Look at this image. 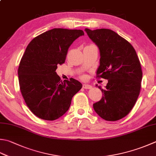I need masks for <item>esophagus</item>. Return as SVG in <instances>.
I'll return each mask as SVG.
<instances>
[{"label":"esophagus","mask_w":156,"mask_h":156,"mask_svg":"<svg viewBox=\"0 0 156 156\" xmlns=\"http://www.w3.org/2000/svg\"><path fill=\"white\" fill-rule=\"evenodd\" d=\"M82 87L84 88V89H90V88H92V86L89 84H84L82 85Z\"/></svg>","instance_id":"obj_1"}]
</instances>
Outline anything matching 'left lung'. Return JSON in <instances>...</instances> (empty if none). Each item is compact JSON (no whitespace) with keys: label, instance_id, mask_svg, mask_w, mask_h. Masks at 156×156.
I'll return each mask as SVG.
<instances>
[{"label":"left lung","instance_id":"1","mask_svg":"<svg viewBox=\"0 0 156 156\" xmlns=\"http://www.w3.org/2000/svg\"><path fill=\"white\" fill-rule=\"evenodd\" d=\"M85 31L99 49L97 77L108 80L104 89L98 87L103 97L93 108L105 120H120L129 114L140 93L143 73L138 56L130 42L111 30Z\"/></svg>","mask_w":156,"mask_h":156}]
</instances>
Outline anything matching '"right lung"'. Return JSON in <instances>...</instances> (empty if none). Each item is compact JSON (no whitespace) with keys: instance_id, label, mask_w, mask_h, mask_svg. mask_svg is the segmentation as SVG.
Instances as JSON below:
<instances>
[{"instance_id":"obj_1","label":"right lung","mask_w":156,"mask_h":156,"mask_svg":"<svg viewBox=\"0 0 156 156\" xmlns=\"http://www.w3.org/2000/svg\"><path fill=\"white\" fill-rule=\"evenodd\" d=\"M83 35L81 30L54 28L36 36L26 47L18 68L20 88L27 106L39 118L62 116L82 88L74 78L62 81L55 71L65 62L70 45Z\"/></svg>"}]
</instances>
